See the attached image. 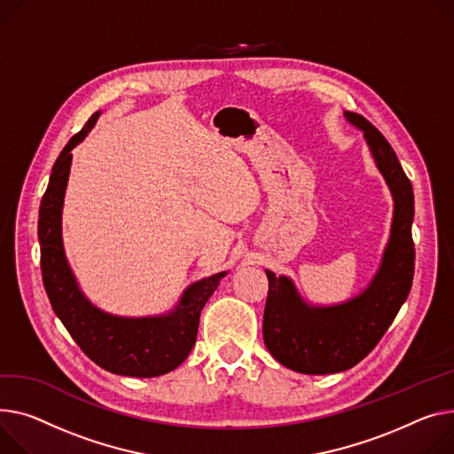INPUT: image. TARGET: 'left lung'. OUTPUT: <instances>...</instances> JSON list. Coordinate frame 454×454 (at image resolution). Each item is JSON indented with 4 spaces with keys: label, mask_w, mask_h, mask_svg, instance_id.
<instances>
[{
    "label": "left lung",
    "mask_w": 454,
    "mask_h": 454,
    "mask_svg": "<svg viewBox=\"0 0 454 454\" xmlns=\"http://www.w3.org/2000/svg\"><path fill=\"white\" fill-rule=\"evenodd\" d=\"M365 131L378 169L395 197L390 240L371 286L340 307L305 305L288 278L266 270L264 345L281 365L303 374H332L357 365L383 338L411 292L414 278V193L387 138L357 113H345Z\"/></svg>",
    "instance_id": "1"
}]
</instances>
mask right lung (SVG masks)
<instances>
[{
    "mask_svg": "<svg viewBox=\"0 0 454 454\" xmlns=\"http://www.w3.org/2000/svg\"><path fill=\"white\" fill-rule=\"evenodd\" d=\"M97 118L98 113L90 116L56 159L40 204L38 239L43 286L54 314L98 367L120 376L155 378L176 369L188 357L197 340L200 310L226 271L192 285L176 310L160 317H114L95 309L82 295L64 254L62 206L73 159L71 149L85 138Z\"/></svg>",
    "mask_w": 454,
    "mask_h": 454,
    "instance_id": "1",
    "label": "right lung"
}]
</instances>
